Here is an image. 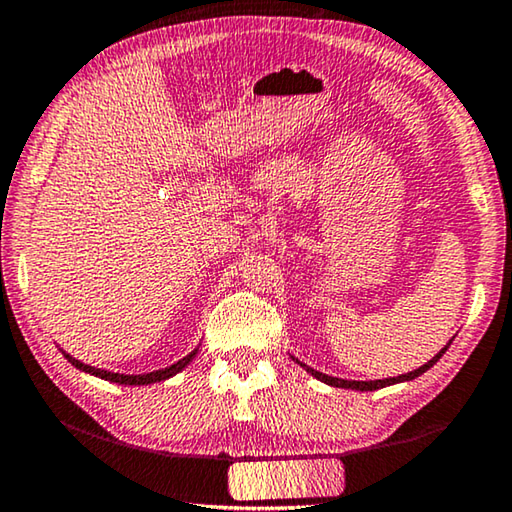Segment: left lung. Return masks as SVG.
<instances>
[{"label": "left lung", "instance_id": "left-lung-1", "mask_svg": "<svg viewBox=\"0 0 512 512\" xmlns=\"http://www.w3.org/2000/svg\"><path fill=\"white\" fill-rule=\"evenodd\" d=\"M448 346H450V342H448ZM448 346H446V348H441V351L436 353L434 358L427 362V365H422V367H418V369H413V372H409V374H402V376H392V379H383V381H346V379H335V376H328V374H321V372H316V369H311V367H307V365H302V362H300V365L305 367L311 376H316L318 381H323V383H328V385H335V388H351V390H379V388H385V385H392V383H402V381H413V379H416V376L425 374L427 369L432 367V365H436V360H439L441 355L448 351Z\"/></svg>", "mask_w": 512, "mask_h": 512}]
</instances>
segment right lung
I'll use <instances>...</instances> for the list:
<instances>
[{
  "label": "right lung",
  "instance_id": "add662e5",
  "mask_svg": "<svg viewBox=\"0 0 512 512\" xmlns=\"http://www.w3.org/2000/svg\"><path fill=\"white\" fill-rule=\"evenodd\" d=\"M64 358L69 360L73 367L83 369V372H87V374L99 376V379H106V381H113V383H120V385H147V383L166 381V379H170V376H175L177 372H182V369L187 367L189 362L196 358V351H191L187 358H182L180 362H175V365H170L166 369H159V372H150V374H115V372H106V369H96V367L85 365V362L71 358L69 353H64Z\"/></svg>",
  "mask_w": 512,
  "mask_h": 512
}]
</instances>
